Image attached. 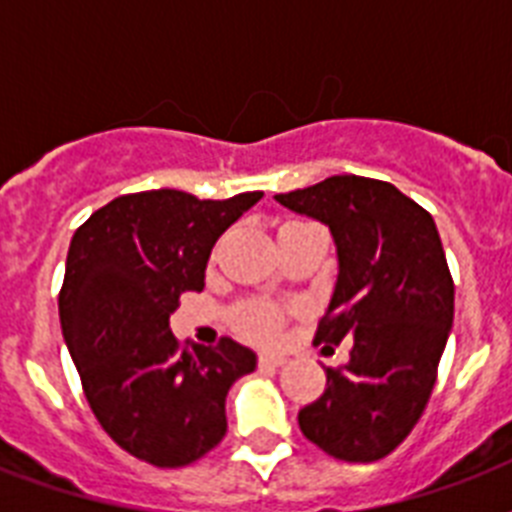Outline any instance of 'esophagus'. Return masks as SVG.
<instances>
[{
	"mask_svg": "<svg viewBox=\"0 0 512 512\" xmlns=\"http://www.w3.org/2000/svg\"><path fill=\"white\" fill-rule=\"evenodd\" d=\"M257 364L263 366V369H276V366L287 364V358L281 356V353H260Z\"/></svg>",
	"mask_w": 512,
	"mask_h": 512,
	"instance_id": "obj_1",
	"label": "esophagus"
}]
</instances>
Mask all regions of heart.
I'll use <instances>...</instances> for the list:
<instances>
[{"instance_id": "obj_1", "label": "heart", "mask_w": 512, "mask_h": 512, "mask_svg": "<svg viewBox=\"0 0 512 512\" xmlns=\"http://www.w3.org/2000/svg\"><path fill=\"white\" fill-rule=\"evenodd\" d=\"M233 324L252 340H273L281 329V311L265 300H247L233 313Z\"/></svg>"}]
</instances>
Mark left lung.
<instances>
[{
    "instance_id": "obj_1",
    "label": "left lung",
    "mask_w": 512,
    "mask_h": 512,
    "mask_svg": "<svg viewBox=\"0 0 512 512\" xmlns=\"http://www.w3.org/2000/svg\"><path fill=\"white\" fill-rule=\"evenodd\" d=\"M276 201L335 236V295L316 345L350 340L327 388L297 414L303 436L342 462H377L425 412L454 321V281L428 209L385 180L335 175ZM332 348V345H327Z\"/></svg>"
}]
</instances>
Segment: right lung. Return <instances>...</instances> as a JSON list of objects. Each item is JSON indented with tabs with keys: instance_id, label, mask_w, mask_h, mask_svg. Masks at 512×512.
Here are the masks:
<instances>
[{
	"instance_id": "1",
	"label": "right lung",
	"mask_w": 512,
	"mask_h": 512,
	"mask_svg": "<svg viewBox=\"0 0 512 512\" xmlns=\"http://www.w3.org/2000/svg\"><path fill=\"white\" fill-rule=\"evenodd\" d=\"M260 196L124 193L71 239L58 295L63 340L100 428L148 465L185 468L212 452L228 430V390L255 372V353L228 337L215 348L180 345L170 316L183 292L204 289L215 241Z\"/></svg>"
}]
</instances>
